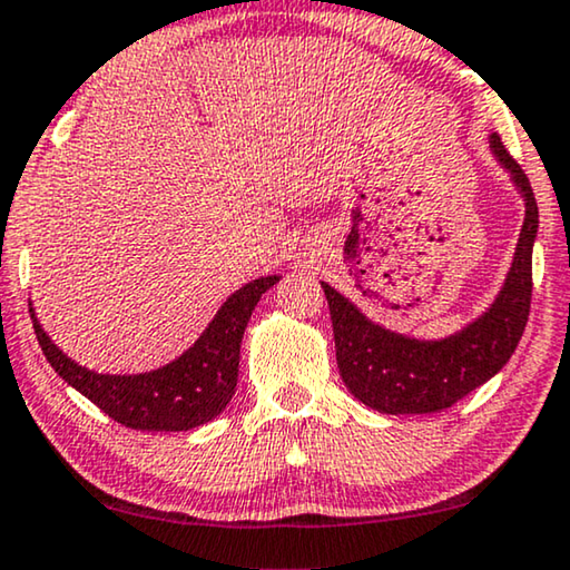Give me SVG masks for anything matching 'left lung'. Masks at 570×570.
<instances>
[{"label":"left lung","instance_id":"8db88e82","mask_svg":"<svg viewBox=\"0 0 570 570\" xmlns=\"http://www.w3.org/2000/svg\"><path fill=\"white\" fill-rule=\"evenodd\" d=\"M491 149L511 173L527 212L507 282L478 320L442 341L407 338L372 323L354 302L323 282L341 376L351 395L372 411L405 415L452 407L499 374L522 341L532 304V247L540 214L529 178L499 134H491Z\"/></svg>","mask_w":570,"mask_h":570}]
</instances>
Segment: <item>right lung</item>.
<instances>
[{"label": "right lung", "mask_w": 570, "mask_h": 570, "mask_svg": "<svg viewBox=\"0 0 570 570\" xmlns=\"http://www.w3.org/2000/svg\"><path fill=\"white\" fill-rule=\"evenodd\" d=\"M282 276H261L222 304L194 346L175 362L144 374H98L79 366L48 338L30 307L36 338L63 382L102 413L139 431H190L219 415L235 395L239 343L255 304Z\"/></svg>", "instance_id": "right-lung-1"}]
</instances>
